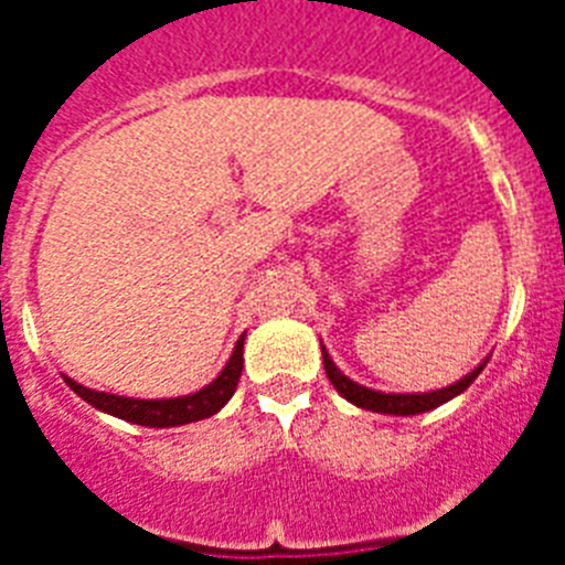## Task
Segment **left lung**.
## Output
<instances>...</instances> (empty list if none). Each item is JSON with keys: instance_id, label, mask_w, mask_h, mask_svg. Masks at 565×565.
<instances>
[{"instance_id": "8db88e82", "label": "left lung", "mask_w": 565, "mask_h": 565, "mask_svg": "<svg viewBox=\"0 0 565 565\" xmlns=\"http://www.w3.org/2000/svg\"><path fill=\"white\" fill-rule=\"evenodd\" d=\"M322 362H326V373L331 379V384L337 387V393L342 398H348L351 404L362 407V411H371V413H382V416H418V413H427V411H436L441 407L444 402H450L456 398L458 393H463L469 384L476 382L478 373L487 367L489 356L483 359L478 367L461 376L458 382L447 384V387H438V391H427V393H382V391H373V387H364V384L353 382L351 376H344L339 371L337 364H333L331 353L326 351V344H322Z\"/></svg>"}]
</instances>
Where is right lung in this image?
I'll use <instances>...</instances> for the list:
<instances>
[{
	"label": "right lung",
	"instance_id": "obj_1",
	"mask_svg": "<svg viewBox=\"0 0 565 565\" xmlns=\"http://www.w3.org/2000/svg\"><path fill=\"white\" fill-rule=\"evenodd\" d=\"M243 339L246 333L237 339L232 356H228L226 367H223L206 387L201 391L186 393V396L174 398H132V396H115V393L93 391V387H84L76 379L64 376L67 387L76 393L78 398H84L87 404H93L96 411L107 413V416L121 418L129 424H141V427H181V424L203 422V418L214 416L226 407L228 398L234 396L239 382V371H243Z\"/></svg>",
	"mask_w": 565,
	"mask_h": 565
}]
</instances>
